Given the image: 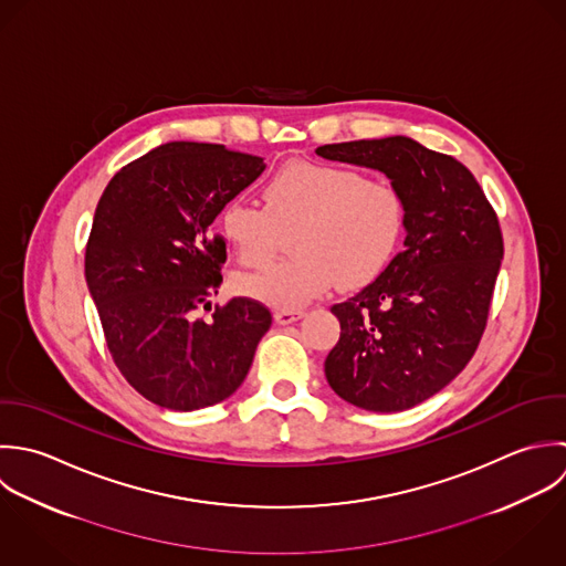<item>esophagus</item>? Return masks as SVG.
Returning a JSON list of instances; mask_svg holds the SVG:
<instances>
[{
    "mask_svg": "<svg viewBox=\"0 0 566 566\" xmlns=\"http://www.w3.org/2000/svg\"><path fill=\"white\" fill-rule=\"evenodd\" d=\"M298 318H303V312H294V310H279V312H274V321L279 325H290V323H294Z\"/></svg>",
    "mask_w": 566,
    "mask_h": 566,
    "instance_id": "1",
    "label": "esophagus"
}]
</instances>
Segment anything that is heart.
Returning a JSON list of instances; mask_svg holds the SVG:
<instances>
[{"label": "heart", "mask_w": 566, "mask_h": 566, "mask_svg": "<svg viewBox=\"0 0 566 566\" xmlns=\"http://www.w3.org/2000/svg\"><path fill=\"white\" fill-rule=\"evenodd\" d=\"M263 208L232 199L219 228L237 261L268 265L281 232L294 228L290 259L241 281V290L276 310H298L340 287H363L390 265L408 221L406 197L388 176L358 167L292 163L261 190Z\"/></svg>", "instance_id": "b5f03b06"}]
</instances>
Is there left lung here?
I'll use <instances>...</instances> for the list:
<instances>
[{"instance_id": "1", "label": "left lung", "mask_w": 566, "mask_h": 566, "mask_svg": "<svg viewBox=\"0 0 566 566\" xmlns=\"http://www.w3.org/2000/svg\"><path fill=\"white\" fill-rule=\"evenodd\" d=\"M316 154L386 174L408 208L403 248L390 265L332 307L340 340L325 376L358 408H412L459 376L483 338L503 259L499 214L468 167L406 136Z\"/></svg>"}]
</instances>
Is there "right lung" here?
I'll return each instance as SVG.
<instances>
[{"label":"right lung","mask_w":566,"mask_h":566,"mask_svg":"<svg viewBox=\"0 0 566 566\" xmlns=\"http://www.w3.org/2000/svg\"><path fill=\"white\" fill-rule=\"evenodd\" d=\"M263 169L261 156L223 145L169 143L125 165L98 199L85 279L114 365L163 408L230 397L272 325L254 298L210 305L226 263L212 221Z\"/></svg>","instance_id":"right-lung-1"}]
</instances>
